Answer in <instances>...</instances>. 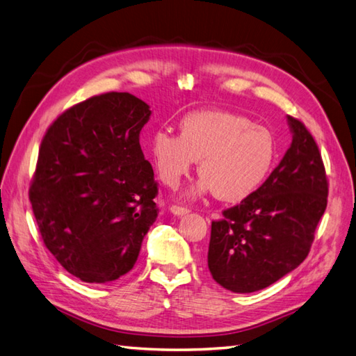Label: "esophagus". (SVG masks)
Returning <instances> with one entry per match:
<instances>
[{
	"label": "esophagus",
	"instance_id": "34e87169",
	"mask_svg": "<svg viewBox=\"0 0 356 356\" xmlns=\"http://www.w3.org/2000/svg\"><path fill=\"white\" fill-rule=\"evenodd\" d=\"M170 211H172L175 216H184V215H187V213L191 211V210L186 209V207H179V205H172Z\"/></svg>",
	"mask_w": 356,
	"mask_h": 356
}]
</instances>
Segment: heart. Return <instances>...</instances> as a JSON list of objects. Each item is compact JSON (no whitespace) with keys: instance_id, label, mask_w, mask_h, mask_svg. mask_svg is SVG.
Instances as JSON below:
<instances>
[{"instance_id":"1","label":"heart","mask_w":356,"mask_h":356,"mask_svg":"<svg viewBox=\"0 0 356 356\" xmlns=\"http://www.w3.org/2000/svg\"><path fill=\"white\" fill-rule=\"evenodd\" d=\"M158 177L175 188L200 160L201 178L191 195L216 192L238 202L256 192L275 160V141L264 126L230 111H196L179 122V136L165 129L149 143Z\"/></svg>"}]
</instances>
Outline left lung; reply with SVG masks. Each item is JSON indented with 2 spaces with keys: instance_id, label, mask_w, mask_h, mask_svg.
Returning <instances> with one entry per match:
<instances>
[{
  "instance_id": "left-lung-1",
  "label": "left lung",
  "mask_w": 356,
  "mask_h": 356,
  "mask_svg": "<svg viewBox=\"0 0 356 356\" xmlns=\"http://www.w3.org/2000/svg\"><path fill=\"white\" fill-rule=\"evenodd\" d=\"M291 146L256 192L211 222L209 270L239 294L260 291L306 259L327 205V179L318 146L297 118L286 117Z\"/></svg>"
}]
</instances>
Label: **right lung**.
I'll use <instances>...</instances> for the list:
<instances>
[{
	"instance_id": "add662e5",
	"label": "right lung",
	"mask_w": 356,
	"mask_h": 356,
	"mask_svg": "<svg viewBox=\"0 0 356 356\" xmlns=\"http://www.w3.org/2000/svg\"><path fill=\"white\" fill-rule=\"evenodd\" d=\"M151 114L129 92H106L67 109L42 140L31 209L45 247L82 282L129 273L158 216L138 140Z\"/></svg>"
}]
</instances>
